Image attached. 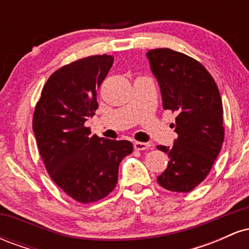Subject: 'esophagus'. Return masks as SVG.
<instances>
[{"instance_id": "1", "label": "esophagus", "mask_w": 249, "mask_h": 249, "mask_svg": "<svg viewBox=\"0 0 249 249\" xmlns=\"http://www.w3.org/2000/svg\"><path fill=\"white\" fill-rule=\"evenodd\" d=\"M151 145L148 144V142H136L133 144V147L136 151H144V150H147L148 147H150Z\"/></svg>"}]
</instances>
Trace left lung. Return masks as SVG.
Segmentation results:
<instances>
[{
  "instance_id": "obj_1",
  "label": "left lung",
  "mask_w": 249,
  "mask_h": 249,
  "mask_svg": "<svg viewBox=\"0 0 249 249\" xmlns=\"http://www.w3.org/2000/svg\"><path fill=\"white\" fill-rule=\"evenodd\" d=\"M146 56L162 107L177 113L173 146H157L170 157L157 181L167 191L191 192L208 176L224 142L221 96L211 73L192 57L167 48L148 50Z\"/></svg>"
}]
</instances>
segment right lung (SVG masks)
<instances>
[{
  "instance_id": "right-lung-1",
  "label": "right lung",
  "mask_w": 249,
  "mask_h": 249,
  "mask_svg": "<svg viewBox=\"0 0 249 249\" xmlns=\"http://www.w3.org/2000/svg\"><path fill=\"white\" fill-rule=\"evenodd\" d=\"M112 63L113 56L104 53L57 69L43 87L34 112L37 147L50 178L82 204L112 192L119 164L133 151L130 142L91 136L84 125L98 107L97 89Z\"/></svg>"
}]
</instances>
